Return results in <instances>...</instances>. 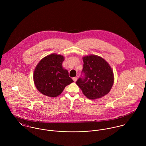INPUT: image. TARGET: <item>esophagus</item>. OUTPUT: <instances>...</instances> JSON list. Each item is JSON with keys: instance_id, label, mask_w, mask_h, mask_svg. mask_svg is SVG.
Instances as JSON below:
<instances>
[{"instance_id": "obj_1", "label": "esophagus", "mask_w": 146, "mask_h": 146, "mask_svg": "<svg viewBox=\"0 0 146 146\" xmlns=\"http://www.w3.org/2000/svg\"><path fill=\"white\" fill-rule=\"evenodd\" d=\"M72 79H73V80H74V82H76L77 81V79H78V78H77L76 77H74V78H72Z\"/></svg>"}]
</instances>
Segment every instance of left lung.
Masks as SVG:
<instances>
[{"instance_id":"8db88e82","label":"left lung","mask_w":146,"mask_h":146,"mask_svg":"<svg viewBox=\"0 0 146 146\" xmlns=\"http://www.w3.org/2000/svg\"><path fill=\"white\" fill-rule=\"evenodd\" d=\"M84 78H80L76 84L85 96L90 100L102 98L111 90L114 82L113 71L103 58L97 55L83 57Z\"/></svg>"}]
</instances>
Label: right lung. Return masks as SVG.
I'll return each instance as SVG.
<instances>
[{
    "mask_svg": "<svg viewBox=\"0 0 146 146\" xmlns=\"http://www.w3.org/2000/svg\"><path fill=\"white\" fill-rule=\"evenodd\" d=\"M64 57L53 53L42 58L36 65L33 75L35 85L38 90L49 97L60 95L64 88L74 82L68 72L63 68Z\"/></svg>",
    "mask_w": 146,
    "mask_h": 146,
    "instance_id": "obj_1",
    "label": "right lung"
}]
</instances>
